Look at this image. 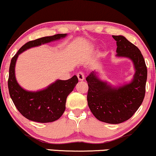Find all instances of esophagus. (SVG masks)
I'll use <instances>...</instances> for the list:
<instances>
[{
  "mask_svg": "<svg viewBox=\"0 0 156 156\" xmlns=\"http://www.w3.org/2000/svg\"><path fill=\"white\" fill-rule=\"evenodd\" d=\"M76 76H77L78 80H80V81H83V80H85V76H84V74L82 72L77 73Z\"/></svg>",
  "mask_w": 156,
  "mask_h": 156,
  "instance_id": "1",
  "label": "esophagus"
}]
</instances>
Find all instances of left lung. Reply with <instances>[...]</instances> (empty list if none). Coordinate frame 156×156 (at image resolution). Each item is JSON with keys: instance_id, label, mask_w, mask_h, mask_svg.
Here are the masks:
<instances>
[{"instance_id": "1", "label": "left lung", "mask_w": 156, "mask_h": 156, "mask_svg": "<svg viewBox=\"0 0 156 156\" xmlns=\"http://www.w3.org/2000/svg\"><path fill=\"white\" fill-rule=\"evenodd\" d=\"M116 41L118 58L132 61L135 73L129 83L113 86L101 80L93 71L86 78L88 84L87 104L98 120L118 124L133 116L143 101L145 94L147 70L140 50L123 36H112Z\"/></svg>"}]
</instances>
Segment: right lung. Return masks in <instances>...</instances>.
<instances>
[{
    "label": "right lung",
    "mask_w": 156,
    "mask_h": 156,
    "mask_svg": "<svg viewBox=\"0 0 156 156\" xmlns=\"http://www.w3.org/2000/svg\"><path fill=\"white\" fill-rule=\"evenodd\" d=\"M67 34L45 36L27 42L11 60L8 87L13 103L25 118L38 122H50L58 120L66 109L67 96L78 83L76 75L68 80H57L45 88L29 91L19 85L15 76L18 56L24 51L65 38Z\"/></svg>",
    "instance_id": "obj_1"
}]
</instances>
